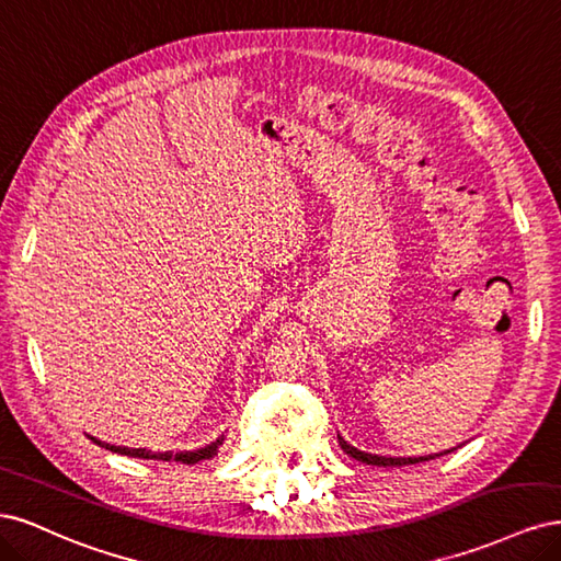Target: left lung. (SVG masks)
<instances>
[{"mask_svg":"<svg viewBox=\"0 0 561 561\" xmlns=\"http://www.w3.org/2000/svg\"><path fill=\"white\" fill-rule=\"evenodd\" d=\"M339 437V445H342V449L348 454V456H353L355 461H363V463H367V466H412V463H423V461H431V458H435V456H443V454H449V451H454V449H447V451H439V454H428V456H379V454H367V451H360V449H355L353 445H348L346 439L342 437V435H336Z\"/></svg>","mask_w":561,"mask_h":561,"instance_id":"obj_1","label":"left lung"}]
</instances>
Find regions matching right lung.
Segmentation results:
<instances>
[{"label":"right lung","mask_w":561,"mask_h":561,"mask_svg":"<svg viewBox=\"0 0 561 561\" xmlns=\"http://www.w3.org/2000/svg\"><path fill=\"white\" fill-rule=\"evenodd\" d=\"M93 443L98 445V447H105V449H110V451H114V454H122V456H133V458H154V461H180V463H186V466H194V463H198V461H206V458H213V456H217V451H219V447H222V443H225V433L219 435L217 439H213L210 445H206V447H201V449H192V451H151V449H147V447H116V445H110V443H103V439H98V437H93V435H89Z\"/></svg>","instance_id":"obj_1"}]
</instances>
